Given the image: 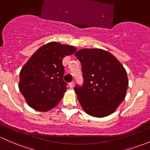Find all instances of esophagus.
I'll return each instance as SVG.
<instances>
[{
    "label": "esophagus",
    "mask_w": 150,
    "mask_h": 150,
    "mask_svg": "<svg viewBox=\"0 0 150 150\" xmlns=\"http://www.w3.org/2000/svg\"><path fill=\"white\" fill-rule=\"evenodd\" d=\"M69 87H70L71 88H73L74 87V81L71 82V83H69Z\"/></svg>",
    "instance_id": "1"
}]
</instances>
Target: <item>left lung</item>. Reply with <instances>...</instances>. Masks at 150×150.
Instances as JSON below:
<instances>
[{
  "mask_svg": "<svg viewBox=\"0 0 150 150\" xmlns=\"http://www.w3.org/2000/svg\"><path fill=\"white\" fill-rule=\"evenodd\" d=\"M81 64L83 85L75 93L83 111L101 118L114 113L125 99L127 71L113 54L101 49H83L75 53Z\"/></svg>",
  "mask_w": 150,
  "mask_h": 150,
  "instance_id": "1",
  "label": "left lung"
}]
</instances>
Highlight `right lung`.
I'll return each instance as SVG.
<instances>
[{
	"label": "right lung",
	"mask_w": 150,
	"mask_h": 150,
	"mask_svg": "<svg viewBox=\"0 0 150 150\" xmlns=\"http://www.w3.org/2000/svg\"><path fill=\"white\" fill-rule=\"evenodd\" d=\"M76 51L74 46L53 41L39 48L25 63L18 88L30 107L45 112L59 104L67 90L62 60Z\"/></svg>",
	"instance_id": "add662e5"
}]
</instances>
